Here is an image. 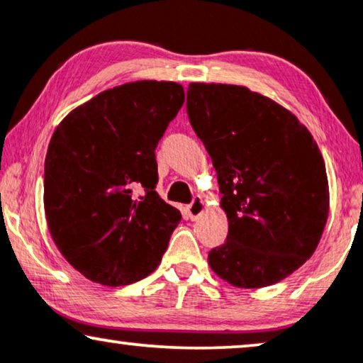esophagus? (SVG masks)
<instances>
[{
	"mask_svg": "<svg viewBox=\"0 0 363 363\" xmlns=\"http://www.w3.org/2000/svg\"><path fill=\"white\" fill-rule=\"evenodd\" d=\"M203 210H205V205H203L201 198H195L190 205L186 206V215L190 220H198V216L201 215Z\"/></svg>",
	"mask_w": 363,
	"mask_h": 363,
	"instance_id": "34e87169",
	"label": "esophagus"
}]
</instances>
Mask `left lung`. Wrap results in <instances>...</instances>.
Listing matches in <instances>:
<instances>
[{
	"label": "left lung",
	"mask_w": 363,
	"mask_h": 363,
	"mask_svg": "<svg viewBox=\"0 0 363 363\" xmlns=\"http://www.w3.org/2000/svg\"><path fill=\"white\" fill-rule=\"evenodd\" d=\"M186 112L218 173L230 230L208 255L236 287L271 286L315 251L329 213L319 147L299 118L250 89L188 86Z\"/></svg>",
	"instance_id": "obj_1"
}]
</instances>
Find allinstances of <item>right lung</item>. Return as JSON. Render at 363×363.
<instances>
[{"label":"right lung","mask_w":363,"mask_h":363,"mask_svg":"<svg viewBox=\"0 0 363 363\" xmlns=\"http://www.w3.org/2000/svg\"><path fill=\"white\" fill-rule=\"evenodd\" d=\"M183 102L177 82L123 84L74 108L54 132L44 162L48 226L87 279L127 286L162 261L182 215L155 191V148Z\"/></svg>","instance_id":"obj_1"}]
</instances>
